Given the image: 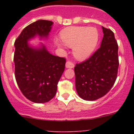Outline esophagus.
Segmentation results:
<instances>
[{
    "label": "esophagus",
    "instance_id": "esophagus-1",
    "mask_svg": "<svg viewBox=\"0 0 134 134\" xmlns=\"http://www.w3.org/2000/svg\"><path fill=\"white\" fill-rule=\"evenodd\" d=\"M65 67H66V68H67V69H72L75 67V65H74L72 62H66Z\"/></svg>",
    "mask_w": 134,
    "mask_h": 134
}]
</instances>
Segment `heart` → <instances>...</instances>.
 <instances>
[{
  "mask_svg": "<svg viewBox=\"0 0 134 134\" xmlns=\"http://www.w3.org/2000/svg\"><path fill=\"white\" fill-rule=\"evenodd\" d=\"M60 36L66 45L73 47V54L78 60H84L90 57L99 40L98 30L93 27H68L61 32ZM55 43L59 47H63L59 41L56 40Z\"/></svg>",
  "mask_w": 134,
  "mask_h": 134,
  "instance_id": "b5f03b06",
  "label": "heart"
}]
</instances>
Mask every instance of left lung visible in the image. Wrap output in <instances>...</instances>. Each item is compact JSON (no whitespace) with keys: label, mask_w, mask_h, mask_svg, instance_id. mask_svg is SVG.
Here are the masks:
<instances>
[{"label":"left lung","mask_w":134,"mask_h":134,"mask_svg":"<svg viewBox=\"0 0 134 134\" xmlns=\"http://www.w3.org/2000/svg\"><path fill=\"white\" fill-rule=\"evenodd\" d=\"M100 47L87 59L75 67L77 93L86 100H95L107 94L117 79L118 44L114 33L102 26Z\"/></svg>","instance_id":"8db88e82"}]
</instances>
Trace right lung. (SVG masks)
Masks as SVG:
<instances>
[{"mask_svg":"<svg viewBox=\"0 0 134 134\" xmlns=\"http://www.w3.org/2000/svg\"><path fill=\"white\" fill-rule=\"evenodd\" d=\"M52 25L38 20L24 28L14 43L16 82L26 98L35 103L47 102L54 97L65 70V58L51 54L44 44L34 47L28 43L36 36L47 38Z\"/></svg>","mask_w":134,"mask_h":134,"instance_id":"obj_1","label":"right lung"}]
</instances>
